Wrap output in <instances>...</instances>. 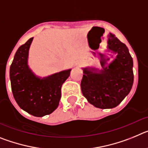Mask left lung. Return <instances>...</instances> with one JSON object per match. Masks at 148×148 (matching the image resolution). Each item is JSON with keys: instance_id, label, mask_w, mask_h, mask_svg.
<instances>
[{"instance_id": "1", "label": "left lung", "mask_w": 148, "mask_h": 148, "mask_svg": "<svg viewBox=\"0 0 148 148\" xmlns=\"http://www.w3.org/2000/svg\"><path fill=\"white\" fill-rule=\"evenodd\" d=\"M107 48L116 57L105 70L82 68V94L90 104L100 109L118 106L130 92L133 84V58L127 46L110 32Z\"/></svg>"}]
</instances>
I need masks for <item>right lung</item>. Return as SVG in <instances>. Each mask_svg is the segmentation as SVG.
<instances>
[{"instance_id": "right-lung-1", "label": "right lung", "mask_w": 148, "mask_h": 148, "mask_svg": "<svg viewBox=\"0 0 148 148\" xmlns=\"http://www.w3.org/2000/svg\"><path fill=\"white\" fill-rule=\"evenodd\" d=\"M33 38L18 48L10 66V78L14 99L18 106L36 117L49 115L58 108L61 86L72 69L47 77H39L29 66L30 45Z\"/></svg>"}]
</instances>
